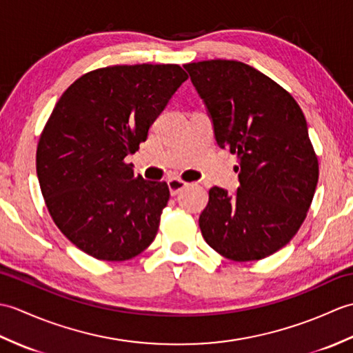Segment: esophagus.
<instances>
[{
    "instance_id": "1",
    "label": "esophagus",
    "mask_w": 353,
    "mask_h": 353,
    "mask_svg": "<svg viewBox=\"0 0 353 353\" xmlns=\"http://www.w3.org/2000/svg\"><path fill=\"white\" fill-rule=\"evenodd\" d=\"M186 186V182H183L182 179H177V177H172L168 181V188H170V194L171 196H177L179 192H181Z\"/></svg>"
}]
</instances>
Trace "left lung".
<instances>
[{
    "mask_svg": "<svg viewBox=\"0 0 353 353\" xmlns=\"http://www.w3.org/2000/svg\"><path fill=\"white\" fill-rule=\"evenodd\" d=\"M212 118L215 141L236 154L239 188L209 190L199 226L230 261L273 254L301 229L319 182L303 112L288 91L236 61L183 65Z\"/></svg>",
    "mask_w": 353,
    "mask_h": 353,
    "instance_id": "obj_1",
    "label": "left lung"
}]
</instances>
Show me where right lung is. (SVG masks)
Here are the masks:
<instances>
[{
  "label": "right lung",
  "instance_id": "1",
  "mask_svg": "<svg viewBox=\"0 0 353 353\" xmlns=\"http://www.w3.org/2000/svg\"><path fill=\"white\" fill-rule=\"evenodd\" d=\"M186 79L179 65L106 66L83 74L56 103L36 171L52 221L81 252L127 261L153 243L168 185L134 176L124 159Z\"/></svg>",
  "mask_w": 353,
  "mask_h": 353
}]
</instances>
